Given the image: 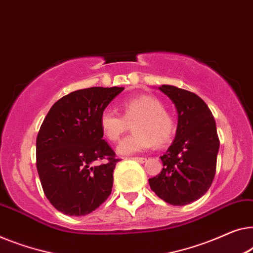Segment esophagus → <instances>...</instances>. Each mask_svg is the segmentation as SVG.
Wrapping results in <instances>:
<instances>
[{"label": "esophagus", "mask_w": 253, "mask_h": 253, "mask_svg": "<svg viewBox=\"0 0 253 253\" xmlns=\"http://www.w3.org/2000/svg\"><path fill=\"white\" fill-rule=\"evenodd\" d=\"M131 159H132L133 161H137V162H139V163H145L146 161H147L146 157H131Z\"/></svg>", "instance_id": "obj_1"}]
</instances>
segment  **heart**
<instances>
[{
    "mask_svg": "<svg viewBox=\"0 0 253 253\" xmlns=\"http://www.w3.org/2000/svg\"><path fill=\"white\" fill-rule=\"evenodd\" d=\"M123 115L113 108L101 112L99 124L102 134L108 140L118 141L133 123L134 132L127 135L118 146L122 155L144 152L153 145H164L173 132V122L164 111L162 102L151 96L133 97L122 104Z\"/></svg>",
    "mask_w": 253,
    "mask_h": 253,
    "instance_id": "b5f03b06",
    "label": "heart"
}]
</instances>
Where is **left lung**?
<instances>
[{
    "mask_svg": "<svg viewBox=\"0 0 253 253\" xmlns=\"http://www.w3.org/2000/svg\"><path fill=\"white\" fill-rule=\"evenodd\" d=\"M159 90L174 104L178 124L174 140L161 156L162 171L148 182L167 203L186 206L202 197L213 181L219 152L217 126L197 94L168 84Z\"/></svg>",
    "mask_w": 253,
    "mask_h": 253,
    "instance_id": "left-lung-1",
    "label": "left lung"
}]
</instances>
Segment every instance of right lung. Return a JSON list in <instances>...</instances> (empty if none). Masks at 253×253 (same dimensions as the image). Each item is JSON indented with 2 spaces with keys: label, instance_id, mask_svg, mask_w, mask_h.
Listing matches in <instances>:
<instances>
[{
  "label": "right lung",
  "instance_id": "1",
  "mask_svg": "<svg viewBox=\"0 0 253 253\" xmlns=\"http://www.w3.org/2000/svg\"><path fill=\"white\" fill-rule=\"evenodd\" d=\"M123 90L93 86L73 91L54 102L40 127V180L46 199L64 214H89L111 195L119 159L102 139L99 119Z\"/></svg>",
  "mask_w": 253,
  "mask_h": 253
}]
</instances>
